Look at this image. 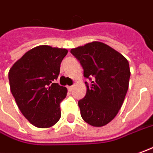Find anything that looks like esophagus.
Masks as SVG:
<instances>
[{
	"mask_svg": "<svg viewBox=\"0 0 153 153\" xmlns=\"http://www.w3.org/2000/svg\"><path fill=\"white\" fill-rule=\"evenodd\" d=\"M67 89H68V91H72V89H73V86H71V87H67Z\"/></svg>",
	"mask_w": 153,
	"mask_h": 153,
	"instance_id": "esophagus-1",
	"label": "esophagus"
}]
</instances>
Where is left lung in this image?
<instances>
[{
  "label": "left lung",
  "instance_id": "8db88e82",
  "mask_svg": "<svg viewBox=\"0 0 153 153\" xmlns=\"http://www.w3.org/2000/svg\"><path fill=\"white\" fill-rule=\"evenodd\" d=\"M84 70L87 93L79 100L82 119L93 127H102L118 113L128 90L130 67L118 51L100 42L71 50Z\"/></svg>",
  "mask_w": 153,
  "mask_h": 153
}]
</instances>
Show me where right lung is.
<instances>
[{
    "mask_svg": "<svg viewBox=\"0 0 153 153\" xmlns=\"http://www.w3.org/2000/svg\"><path fill=\"white\" fill-rule=\"evenodd\" d=\"M67 52L64 48L36 46L23 55L9 71L10 91L17 107L35 127H52L61 117L60 103L66 97L67 89L54 81Z\"/></svg>",
    "mask_w": 153,
    "mask_h": 153,
    "instance_id": "add662e5",
    "label": "right lung"
}]
</instances>
